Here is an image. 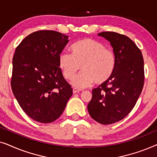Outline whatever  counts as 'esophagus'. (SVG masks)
Instances as JSON below:
<instances>
[{
  "label": "esophagus",
  "mask_w": 157,
  "mask_h": 157,
  "mask_svg": "<svg viewBox=\"0 0 157 157\" xmlns=\"http://www.w3.org/2000/svg\"><path fill=\"white\" fill-rule=\"evenodd\" d=\"M81 91V89H76V88H74L73 89V93L74 94H76V93H79Z\"/></svg>",
  "instance_id": "34e87169"
}]
</instances>
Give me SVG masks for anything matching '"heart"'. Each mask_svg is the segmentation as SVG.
Segmentation results:
<instances>
[{
    "mask_svg": "<svg viewBox=\"0 0 157 157\" xmlns=\"http://www.w3.org/2000/svg\"><path fill=\"white\" fill-rule=\"evenodd\" d=\"M71 54L62 52L59 56V66L64 78L70 80L81 66L83 72L74 77L71 84L78 89L89 86L95 81L104 83L110 78L116 67L114 53L101 43L83 38L71 46Z\"/></svg>",
    "mask_w": 157,
    "mask_h": 157,
    "instance_id": "1",
    "label": "heart"
}]
</instances>
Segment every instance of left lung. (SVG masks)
Here are the masks:
<instances>
[{
	"label": "left lung",
	"mask_w": 157,
	"mask_h": 157,
	"mask_svg": "<svg viewBox=\"0 0 157 157\" xmlns=\"http://www.w3.org/2000/svg\"><path fill=\"white\" fill-rule=\"evenodd\" d=\"M98 36L110 42L116 67L108 81L92 90L87 108L92 119L106 125L121 121L134 107L144 86V59L140 49L127 36L109 31Z\"/></svg>",
	"instance_id": "left-lung-1"
}]
</instances>
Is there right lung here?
<instances>
[{
	"instance_id": "obj_1",
	"label": "right lung",
	"mask_w": 157,
	"mask_h": 157,
	"mask_svg": "<svg viewBox=\"0 0 157 157\" xmlns=\"http://www.w3.org/2000/svg\"><path fill=\"white\" fill-rule=\"evenodd\" d=\"M68 41V36L59 32L39 31L25 37L15 51L12 91L34 121H54L72 96L71 86L59 66V56Z\"/></svg>"
}]
</instances>
